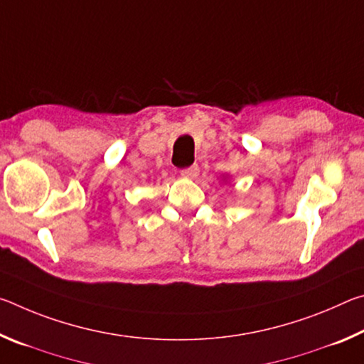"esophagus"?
<instances>
[{
    "label": "esophagus",
    "instance_id": "34e87169",
    "mask_svg": "<svg viewBox=\"0 0 364 364\" xmlns=\"http://www.w3.org/2000/svg\"><path fill=\"white\" fill-rule=\"evenodd\" d=\"M199 175V167L197 165H191V167L181 170V176L186 178V180H194Z\"/></svg>",
    "mask_w": 364,
    "mask_h": 364
}]
</instances>
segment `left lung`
<instances>
[{"instance_id": "8db88e82", "label": "left lung", "mask_w": 364, "mask_h": 364, "mask_svg": "<svg viewBox=\"0 0 364 364\" xmlns=\"http://www.w3.org/2000/svg\"><path fill=\"white\" fill-rule=\"evenodd\" d=\"M228 180H230V176H228V175H223V181H225V183H226V181H228Z\"/></svg>"}]
</instances>
